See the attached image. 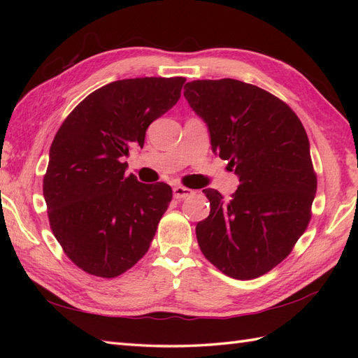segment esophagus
Returning <instances> with one entry per match:
<instances>
[{
    "label": "esophagus",
    "instance_id": "obj_1",
    "mask_svg": "<svg viewBox=\"0 0 358 358\" xmlns=\"http://www.w3.org/2000/svg\"><path fill=\"white\" fill-rule=\"evenodd\" d=\"M189 195H192L191 189L183 187V186H175L173 187V196L177 200H183V199H186V196H189Z\"/></svg>",
    "mask_w": 358,
    "mask_h": 358
}]
</instances>
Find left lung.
Segmentation results:
<instances>
[{
    "label": "left lung",
    "mask_w": 358,
    "mask_h": 358,
    "mask_svg": "<svg viewBox=\"0 0 358 358\" xmlns=\"http://www.w3.org/2000/svg\"><path fill=\"white\" fill-rule=\"evenodd\" d=\"M185 89L212 152L240 181L231 200L203 191L210 214L195 227L199 246L226 275L257 278L285 260L310 220L317 177L306 131L287 104L248 83L196 80Z\"/></svg>",
    "instance_id": "left-lung-1"
}]
</instances>
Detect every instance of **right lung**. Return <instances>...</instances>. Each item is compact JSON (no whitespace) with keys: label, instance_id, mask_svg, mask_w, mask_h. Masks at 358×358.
Here are the masks:
<instances>
[{"label":"right lung","instance_id":"obj_1","mask_svg":"<svg viewBox=\"0 0 358 358\" xmlns=\"http://www.w3.org/2000/svg\"><path fill=\"white\" fill-rule=\"evenodd\" d=\"M185 78L113 81L86 96L58 129L43 180L52 232L71 260L113 278L148 252L172 200L166 183L126 175L152 121L180 100Z\"/></svg>","mask_w":358,"mask_h":358}]
</instances>
